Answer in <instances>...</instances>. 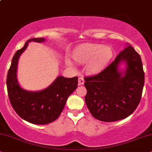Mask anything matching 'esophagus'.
Masks as SVG:
<instances>
[{
  "label": "esophagus",
  "mask_w": 152,
  "mask_h": 152,
  "mask_svg": "<svg viewBox=\"0 0 152 152\" xmlns=\"http://www.w3.org/2000/svg\"><path fill=\"white\" fill-rule=\"evenodd\" d=\"M84 83H85V80H84L83 78V77L78 78V84H79V85H83Z\"/></svg>",
  "instance_id": "obj_1"
}]
</instances>
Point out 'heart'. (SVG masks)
<instances>
[{"label":"heart","instance_id":"b5f03b06","mask_svg":"<svg viewBox=\"0 0 152 152\" xmlns=\"http://www.w3.org/2000/svg\"><path fill=\"white\" fill-rule=\"evenodd\" d=\"M113 55L112 49L99 44L87 43L79 46L74 52V58L81 64L88 63V70L97 74L104 69Z\"/></svg>","mask_w":152,"mask_h":152}]
</instances>
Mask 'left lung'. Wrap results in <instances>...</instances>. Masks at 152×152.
Listing matches in <instances>:
<instances>
[{
	"instance_id": "8db88e82",
	"label": "left lung",
	"mask_w": 152,
	"mask_h": 152,
	"mask_svg": "<svg viewBox=\"0 0 152 152\" xmlns=\"http://www.w3.org/2000/svg\"><path fill=\"white\" fill-rule=\"evenodd\" d=\"M124 61L126 68L119 70ZM87 90L85 102L97 120L113 122L124 119L135 110L145 83V72L140 55L128 45L102 72L84 78Z\"/></svg>"
}]
</instances>
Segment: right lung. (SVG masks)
Returning <instances> with one entry per match:
<instances>
[{
    "label": "right lung",
    "mask_w": 152,
    "mask_h": 152,
    "mask_svg": "<svg viewBox=\"0 0 152 152\" xmlns=\"http://www.w3.org/2000/svg\"><path fill=\"white\" fill-rule=\"evenodd\" d=\"M44 38L29 39L24 47L15 53L7 76V94L11 105L21 118L34 124L45 125L53 122L59 116L67 99L77 88L78 77L58 76L51 85L41 91H28L19 85L17 78L18 60L26 49L28 43H42Z\"/></svg>",
    "instance_id": "1"
}]
</instances>
